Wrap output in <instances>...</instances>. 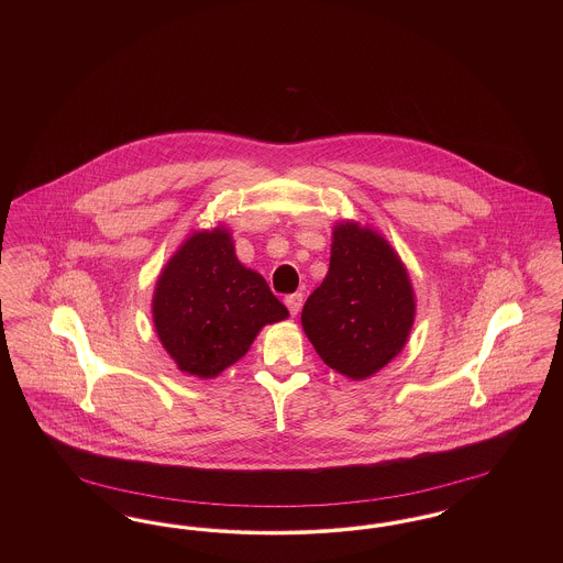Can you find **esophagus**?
Masks as SVG:
<instances>
[{"label":"esophagus","instance_id":"1","mask_svg":"<svg viewBox=\"0 0 563 563\" xmlns=\"http://www.w3.org/2000/svg\"><path fill=\"white\" fill-rule=\"evenodd\" d=\"M285 303H287V308H289V312H291V317H295L297 312H299V308H301V303H303V295L301 294H291L285 297Z\"/></svg>","mask_w":563,"mask_h":563}]
</instances>
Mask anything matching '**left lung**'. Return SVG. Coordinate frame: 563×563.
Instances as JSON below:
<instances>
[{
	"mask_svg": "<svg viewBox=\"0 0 563 563\" xmlns=\"http://www.w3.org/2000/svg\"><path fill=\"white\" fill-rule=\"evenodd\" d=\"M413 317V287L395 249L372 228L340 221L329 272L301 310L322 361L350 379L377 374L401 352Z\"/></svg>",
	"mask_w": 563,
	"mask_h": 563,
	"instance_id": "left-lung-1",
	"label": "left lung"
}]
</instances>
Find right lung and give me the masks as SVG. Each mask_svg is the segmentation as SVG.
Segmentation results:
<instances>
[{"mask_svg": "<svg viewBox=\"0 0 563 563\" xmlns=\"http://www.w3.org/2000/svg\"><path fill=\"white\" fill-rule=\"evenodd\" d=\"M162 346L181 372L202 379L244 356L262 327L285 321L289 310L255 269L244 268L232 234L194 232L166 262L152 299Z\"/></svg>", "mask_w": 563, "mask_h": 563, "instance_id": "obj_1", "label": "right lung"}]
</instances>
